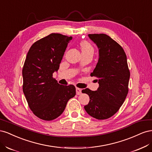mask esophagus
<instances>
[{
    "label": "esophagus",
    "mask_w": 152,
    "mask_h": 152,
    "mask_svg": "<svg viewBox=\"0 0 152 152\" xmlns=\"http://www.w3.org/2000/svg\"><path fill=\"white\" fill-rule=\"evenodd\" d=\"M76 94H77V95H80V94H82V90H81V89H80V88H76Z\"/></svg>",
    "instance_id": "esophagus-1"
}]
</instances>
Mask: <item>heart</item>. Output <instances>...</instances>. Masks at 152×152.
Returning a JSON list of instances; mask_svg holds the SVG:
<instances>
[{
    "label": "heart",
    "mask_w": 152,
    "mask_h": 152,
    "mask_svg": "<svg viewBox=\"0 0 152 152\" xmlns=\"http://www.w3.org/2000/svg\"><path fill=\"white\" fill-rule=\"evenodd\" d=\"M80 47L82 49V53L94 51L93 48L92 47L91 44L89 43L88 42H87V41H83V42H82L80 43Z\"/></svg>",
    "instance_id": "1"
}]
</instances>
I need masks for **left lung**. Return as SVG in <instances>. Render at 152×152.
Instances as JSON below:
<instances>
[{"instance_id": "left-lung-1", "label": "left lung", "mask_w": 152, "mask_h": 152, "mask_svg": "<svg viewBox=\"0 0 152 152\" xmlns=\"http://www.w3.org/2000/svg\"><path fill=\"white\" fill-rule=\"evenodd\" d=\"M99 49V59L92 77L98 79L99 87L93 91L88 88L82 91L89 96L84 109L89 115L104 120L117 112L128 93L130 72L123 48L108 35L89 34Z\"/></svg>"}]
</instances>
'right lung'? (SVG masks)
<instances>
[{
	"instance_id": "1",
	"label": "right lung",
	"mask_w": 152,
	"mask_h": 152,
	"mask_svg": "<svg viewBox=\"0 0 152 152\" xmlns=\"http://www.w3.org/2000/svg\"><path fill=\"white\" fill-rule=\"evenodd\" d=\"M72 37L51 34L36 41L23 67V91L35 115L44 121L58 117L76 94L73 85L63 86L53 77L57 72Z\"/></svg>"
}]
</instances>
